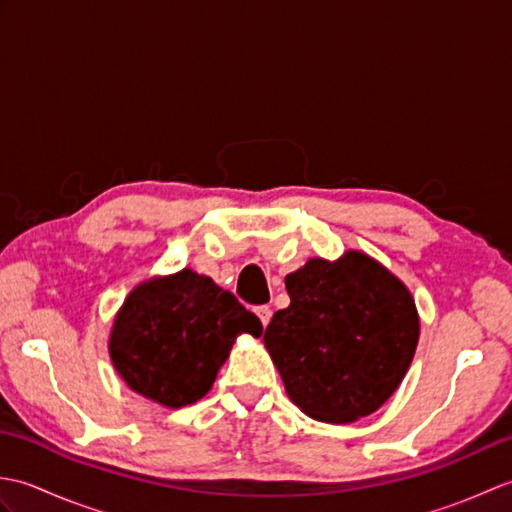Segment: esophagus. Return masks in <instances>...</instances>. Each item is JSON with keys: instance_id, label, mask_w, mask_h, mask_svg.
I'll return each instance as SVG.
<instances>
[{"instance_id": "obj_1", "label": "esophagus", "mask_w": 512, "mask_h": 512, "mask_svg": "<svg viewBox=\"0 0 512 512\" xmlns=\"http://www.w3.org/2000/svg\"><path fill=\"white\" fill-rule=\"evenodd\" d=\"M255 314L266 328V325L270 323V317H273V310H270V306H259V308H255Z\"/></svg>"}]
</instances>
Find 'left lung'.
<instances>
[{
	"label": "left lung",
	"instance_id": "1",
	"mask_svg": "<svg viewBox=\"0 0 512 512\" xmlns=\"http://www.w3.org/2000/svg\"><path fill=\"white\" fill-rule=\"evenodd\" d=\"M290 306L264 332L290 400L323 422H354L394 394L416 354L411 292L358 250L286 277Z\"/></svg>",
	"mask_w": 512,
	"mask_h": 512
}]
</instances>
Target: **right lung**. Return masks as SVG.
<instances>
[{"mask_svg":"<svg viewBox=\"0 0 512 512\" xmlns=\"http://www.w3.org/2000/svg\"><path fill=\"white\" fill-rule=\"evenodd\" d=\"M262 334V321L211 277L184 268L136 286L118 310L110 356L136 394L180 409L198 402L239 334Z\"/></svg>","mask_w":512,"mask_h":512,"instance_id":"1","label":"right lung"}]
</instances>
